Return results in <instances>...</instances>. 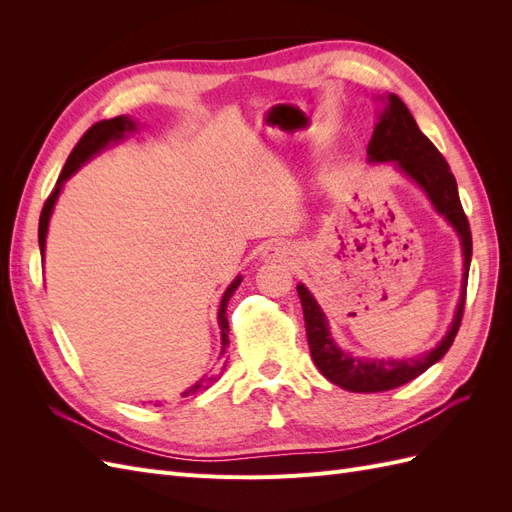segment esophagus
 I'll list each match as a JSON object with an SVG mask.
<instances>
[{
  "label": "esophagus",
  "mask_w": 512,
  "mask_h": 512,
  "mask_svg": "<svg viewBox=\"0 0 512 512\" xmlns=\"http://www.w3.org/2000/svg\"><path fill=\"white\" fill-rule=\"evenodd\" d=\"M262 256H265V260H271V262H282V265H290V262L294 260V247L288 241L275 239L265 247V254H262Z\"/></svg>",
  "instance_id": "esophagus-1"
}]
</instances>
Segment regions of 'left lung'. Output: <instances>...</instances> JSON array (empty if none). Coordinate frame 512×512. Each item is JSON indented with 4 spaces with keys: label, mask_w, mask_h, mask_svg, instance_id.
<instances>
[{
    "label": "left lung",
    "mask_w": 512,
    "mask_h": 512,
    "mask_svg": "<svg viewBox=\"0 0 512 512\" xmlns=\"http://www.w3.org/2000/svg\"><path fill=\"white\" fill-rule=\"evenodd\" d=\"M386 100H389V104H386L382 115L378 117L374 134H371V141L367 145V158L369 162H395L401 173L410 177L427 194L431 205L457 230L463 250V284L453 324L442 337V342L421 356L401 361L361 359V356L344 352L333 342L327 316L322 314L312 292L299 284L297 292L303 305L307 344L309 352H312V359L324 378L352 393H380L397 389V386L421 376L423 371H427L433 363L442 359L448 348L453 346L463 318L468 271L472 260V232L466 213H463L461 207L457 181L451 173V166L446 164L436 145L418 130L408 106L395 94H391Z\"/></svg>",
    "instance_id": "8db88e82"
}]
</instances>
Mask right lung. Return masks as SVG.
<instances>
[{
    "instance_id": "obj_1",
    "label": "right lung",
    "mask_w": 512,
    "mask_h": 512,
    "mask_svg": "<svg viewBox=\"0 0 512 512\" xmlns=\"http://www.w3.org/2000/svg\"><path fill=\"white\" fill-rule=\"evenodd\" d=\"M134 130H136V123H134L130 117L121 115V117H115V119H104V121L94 123V126H91V128L81 136V141L76 143V147L72 149V153L68 156V162H66L64 170H61V173H59V179H57L55 190L51 192V196H49V198H46V203H44L42 213H40V224H38V243H40V254H42V256H44L46 230H49L51 213H53L55 200H57V196H59L61 188H64V183H66V181L76 173V170L81 168V164H85L89 158H94L96 153H100L106 145H111V143L121 141L123 136H126L128 132H134ZM241 280H243V277L239 275L237 280L232 282V284L226 288L224 297H222V303H220V312H218V324H220V331H222V354H220V356H224V354H226V348H228V342H230V339H228L230 329H228V318H226V305H228V301H230V297H232V292H235V290L239 288ZM224 367H226V365H224ZM215 380H218L215 376H211V378H207V380H200V382H196L194 386H190V389L185 391L181 397H196L198 393H203L205 389H209L211 382H215Z\"/></svg>"
}]
</instances>
